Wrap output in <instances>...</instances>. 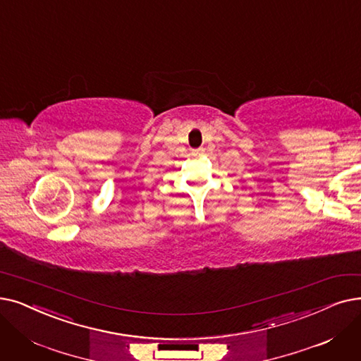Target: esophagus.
I'll list each match as a JSON object with an SVG mask.
<instances>
[{"label":"esophagus","mask_w":361,"mask_h":361,"mask_svg":"<svg viewBox=\"0 0 361 361\" xmlns=\"http://www.w3.org/2000/svg\"><path fill=\"white\" fill-rule=\"evenodd\" d=\"M203 153H205V149H203V147H199V149H193V150H192V154L196 156V158H199V156H202Z\"/></svg>","instance_id":"34e87169"}]
</instances>
